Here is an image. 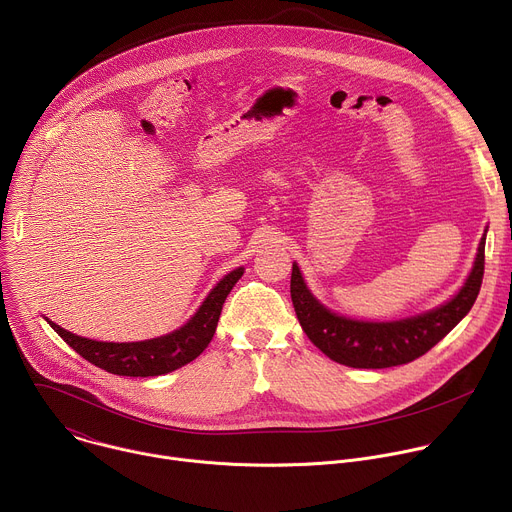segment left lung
<instances>
[{"label":"left lung","instance_id":"8db88e82","mask_svg":"<svg viewBox=\"0 0 512 512\" xmlns=\"http://www.w3.org/2000/svg\"><path fill=\"white\" fill-rule=\"evenodd\" d=\"M486 231L474 265L456 294L427 312L399 320H358L330 310L312 294L294 261L289 291L302 330L328 358L352 369H387L419 358L454 330L474 306L484 275Z\"/></svg>","mask_w":512,"mask_h":512}]
</instances>
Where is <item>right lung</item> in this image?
<instances>
[{"mask_svg": "<svg viewBox=\"0 0 512 512\" xmlns=\"http://www.w3.org/2000/svg\"><path fill=\"white\" fill-rule=\"evenodd\" d=\"M243 273L245 267H237L227 273L208 291V296L186 324L158 338L137 342H103L77 336L48 318L44 320L72 350L107 373L119 377H160L192 362L208 346L216 332L223 304Z\"/></svg>", "mask_w": 512, "mask_h": 512, "instance_id": "obj_1", "label": "right lung"}]
</instances>
